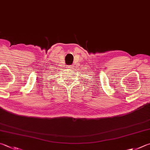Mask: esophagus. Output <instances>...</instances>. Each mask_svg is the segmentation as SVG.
<instances>
[{"label": "esophagus", "mask_w": 150, "mask_h": 150, "mask_svg": "<svg viewBox=\"0 0 150 150\" xmlns=\"http://www.w3.org/2000/svg\"><path fill=\"white\" fill-rule=\"evenodd\" d=\"M67 68H69V69H72V68H73V66H68L67 67Z\"/></svg>", "instance_id": "obj_1"}]
</instances>
